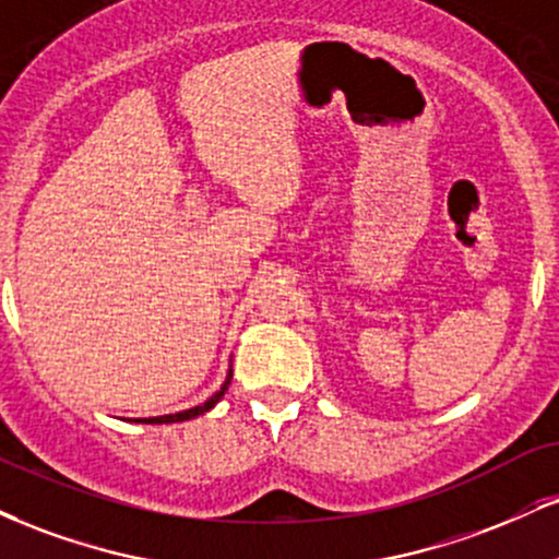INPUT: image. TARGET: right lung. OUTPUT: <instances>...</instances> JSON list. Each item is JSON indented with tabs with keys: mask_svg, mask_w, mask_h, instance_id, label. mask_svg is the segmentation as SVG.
I'll list each match as a JSON object with an SVG mask.
<instances>
[{
	"mask_svg": "<svg viewBox=\"0 0 559 559\" xmlns=\"http://www.w3.org/2000/svg\"><path fill=\"white\" fill-rule=\"evenodd\" d=\"M228 385H231V369H228L226 374V382L221 385L218 393H213L211 399H207L203 406H194V408H187V412H179V414H166V416H151V419H134V421H145V425H171V421H187V419H194V416L211 412V408L218 403L221 399H224V393L228 390Z\"/></svg>",
	"mask_w": 559,
	"mask_h": 559,
	"instance_id": "1",
	"label": "right lung"
}]
</instances>
